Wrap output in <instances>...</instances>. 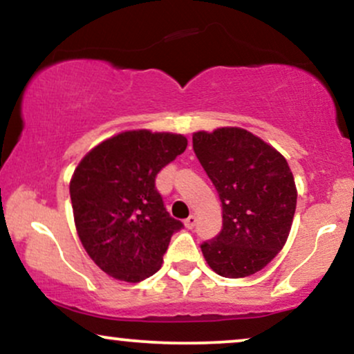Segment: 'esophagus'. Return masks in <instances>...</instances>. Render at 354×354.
Returning <instances> with one entry per match:
<instances>
[{"instance_id":"34e87169","label":"esophagus","mask_w":354,"mask_h":354,"mask_svg":"<svg viewBox=\"0 0 354 354\" xmlns=\"http://www.w3.org/2000/svg\"><path fill=\"white\" fill-rule=\"evenodd\" d=\"M194 225H196V216H194V214H191V216H188V218L185 219V226L188 230L194 228Z\"/></svg>"}]
</instances>
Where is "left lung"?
Returning <instances> with one entry per match:
<instances>
[{"label":"left lung","mask_w":354,"mask_h":354,"mask_svg":"<svg viewBox=\"0 0 354 354\" xmlns=\"http://www.w3.org/2000/svg\"><path fill=\"white\" fill-rule=\"evenodd\" d=\"M193 149L223 206V230L203 243V256L225 278L254 274L283 250L293 225L298 191L288 161L236 126L194 133Z\"/></svg>","instance_id":"8db88e82"}]
</instances>
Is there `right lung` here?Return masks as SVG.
<instances>
[{
    "instance_id": "obj_1",
    "label": "right lung",
    "mask_w": 354,
    "mask_h": 354,
    "mask_svg": "<svg viewBox=\"0 0 354 354\" xmlns=\"http://www.w3.org/2000/svg\"><path fill=\"white\" fill-rule=\"evenodd\" d=\"M186 146L183 135L131 129L95 146L76 166L70 181L76 231L106 274L140 283L161 268L183 223L169 216L154 180Z\"/></svg>"
}]
</instances>
